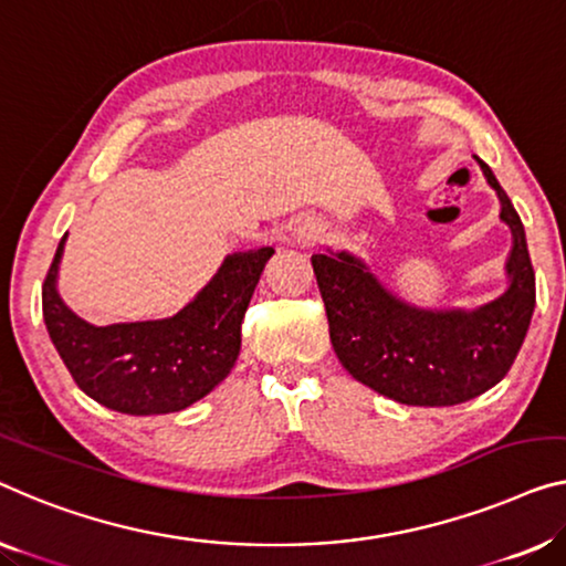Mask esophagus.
Segmentation results:
<instances>
[{
  "label": "esophagus",
  "instance_id": "esophagus-1",
  "mask_svg": "<svg viewBox=\"0 0 566 566\" xmlns=\"http://www.w3.org/2000/svg\"><path fill=\"white\" fill-rule=\"evenodd\" d=\"M319 223L317 221H310V218H305V221H297V226H294V241L300 243H315L319 239Z\"/></svg>",
  "mask_w": 566,
  "mask_h": 566
}]
</instances>
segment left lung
<instances>
[{
    "instance_id": "8db88e82",
    "label": "left lung",
    "mask_w": 566,
    "mask_h": 566,
    "mask_svg": "<svg viewBox=\"0 0 566 566\" xmlns=\"http://www.w3.org/2000/svg\"><path fill=\"white\" fill-rule=\"evenodd\" d=\"M501 198L513 235L509 290L475 310H421L391 294L348 251L312 256L331 340L343 368L407 407H452L493 389L516 360L536 305L524 223L491 167L475 157Z\"/></svg>"
}]
</instances>
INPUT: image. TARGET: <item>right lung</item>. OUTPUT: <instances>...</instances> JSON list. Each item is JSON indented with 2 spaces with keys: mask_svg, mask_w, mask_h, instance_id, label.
Instances as JSON below:
<instances>
[{
  "mask_svg": "<svg viewBox=\"0 0 566 566\" xmlns=\"http://www.w3.org/2000/svg\"><path fill=\"white\" fill-rule=\"evenodd\" d=\"M65 235L42 284V317L73 381L106 409L170 415L210 394L239 358L241 323L272 247L235 251L177 315L96 327L57 294Z\"/></svg>",
  "mask_w": 566,
  "mask_h": 566,
  "instance_id": "add662e5",
  "label": "right lung"
}]
</instances>
